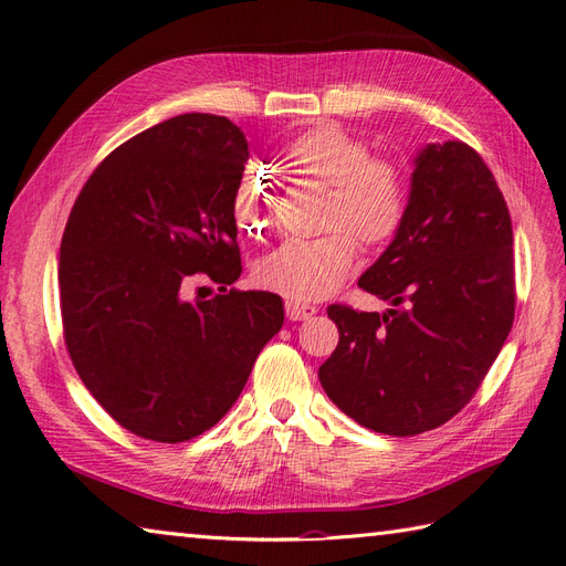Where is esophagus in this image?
Returning <instances> with one entry per match:
<instances>
[{
    "label": "esophagus",
    "instance_id": "1",
    "mask_svg": "<svg viewBox=\"0 0 566 566\" xmlns=\"http://www.w3.org/2000/svg\"><path fill=\"white\" fill-rule=\"evenodd\" d=\"M316 304H306V302H297V300H287L285 302V316L290 321H306L316 314Z\"/></svg>",
    "mask_w": 566,
    "mask_h": 566
}]
</instances>
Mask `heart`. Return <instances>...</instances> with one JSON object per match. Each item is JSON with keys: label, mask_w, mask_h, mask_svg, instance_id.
I'll list each match as a JSON object with an SVG mask.
<instances>
[{"label": "heart", "mask_w": 566, "mask_h": 566, "mask_svg": "<svg viewBox=\"0 0 566 566\" xmlns=\"http://www.w3.org/2000/svg\"><path fill=\"white\" fill-rule=\"evenodd\" d=\"M290 172L328 186L318 238L285 241L262 264L260 279L276 293L312 302L337 290L356 260L358 243L375 250L399 235L408 191L401 169L387 158H370V148L333 123L302 132L281 150ZM231 214L248 238H264L273 227V196L262 177L243 175L233 188Z\"/></svg>", "instance_id": "b5f03b06"}]
</instances>
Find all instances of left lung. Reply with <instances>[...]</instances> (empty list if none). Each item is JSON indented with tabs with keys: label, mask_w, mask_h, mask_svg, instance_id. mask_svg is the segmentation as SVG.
<instances>
[{
	"label": "left lung",
	"mask_w": 566,
	"mask_h": 566,
	"mask_svg": "<svg viewBox=\"0 0 566 566\" xmlns=\"http://www.w3.org/2000/svg\"><path fill=\"white\" fill-rule=\"evenodd\" d=\"M385 314L331 304L339 342L318 380L358 424L413 437L470 403L515 321V252L505 198L462 142L416 158L406 221L361 279Z\"/></svg>",
	"instance_id": "8db88e82"
}]
</instances>
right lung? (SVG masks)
<instances>
[{"instance_id": "add662e5", "label": "right lung", "mask_w": 566, "mask_h": 566, "mask_svg": "<svg viewBox=\"0 0 566 566\" xmlns=\"http://www.w3.org/2000/svg\"><path fill=\"white\" fill-rule=\"evenodd\" d=\"M248 158L229 117L177 115L117 146L67 217L65 349L92 397L142 439L208 432L283 325L279 295L233 287L243 266L231 198ZM205 282L220 293L191 301Z\"/></svg>"}]
</instances>
